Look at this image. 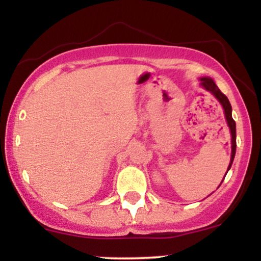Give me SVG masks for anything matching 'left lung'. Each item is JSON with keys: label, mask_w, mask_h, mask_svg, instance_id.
Masks as SVG:
<instances>
[{"label": "left lung", "mask_w": 261, "mask_h": 261, "mask_svg": "<svg viewBox=\"0 0 261 261\" xmlns=\"http://www.w3.org/2000/svg\"><path fill=\"white\" fill-rule=\"evenodd\" d=\"M200 81H201V83H200L201 87H203L206 91L211 92L212 94L215 95V98H216V99L220 101L221 106L223 107L227 124H228L229 130H230V135H232V154H230V162H229L228 169H227V172H228L230 166H232V163H233V160H234L236 147H237V143H236V137H237V135H236V121L233 120V118H232V107H230L228 98H227L226 95H224L223 93L221 92L220 89H218V87L216 86V83L214 82V80L208 79V77H202V79H200Z\"/></svg>", "instance_id": "obj_1"}]
</instances>
